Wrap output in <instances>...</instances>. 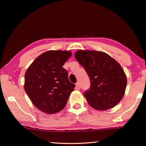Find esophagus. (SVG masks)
<instances>
[{
  "label": "esophagus",
  "instance_id": "obj_1",
  "mask_svg": "<svg viewBox=\"0 0 146 146\" xmlns=\"http://www.w3.org/2000/svg\"><path fill=\"white\" fill-rule=\"evenodd\" d=\"M76 88L77 90H79L80 88V86L79 82H77L76 84Z\"/></svg>",
  "mask_w": 146,
  "mask_h": 146
}]
</instances>
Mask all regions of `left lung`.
Masks as SVG:
<instances>
[{
    "label": "left lung",
    "instance_id": "8db88e82",
    "mask_svg": "<svg viewBox=\"0 0 146 146\" xmlns=\"http://www.w3.org/2000/svg\"><path fill=\"white\" fill-rule=\"evenodd\" d=\"M74 56L90 80V88L84 94L88 104L97 110L115 106L122 99L127 85L120 64L101 51L80 50Z\"/></svg>",
    "mask_w": 146,
    "mask_h": 146
}]
</instances>
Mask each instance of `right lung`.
<instances>
[{
	"label": "right lung",
	"mask_w": 146,
	"mask_h": 146,
	"mask_svg": "<svg viewBox=\"0 0 146 146\" xmlns=\"http://www.w3.org/2000/svg\"><path fill=\"white\" fill-rule=\"evenodd\" d=\"M70 51L48 50L38 56L25 72L24 88L34 105L46 113L61 111L75 85L62 67Z\"/></svg>",
	"instance_id": "add662e5"
}]
</instances>
